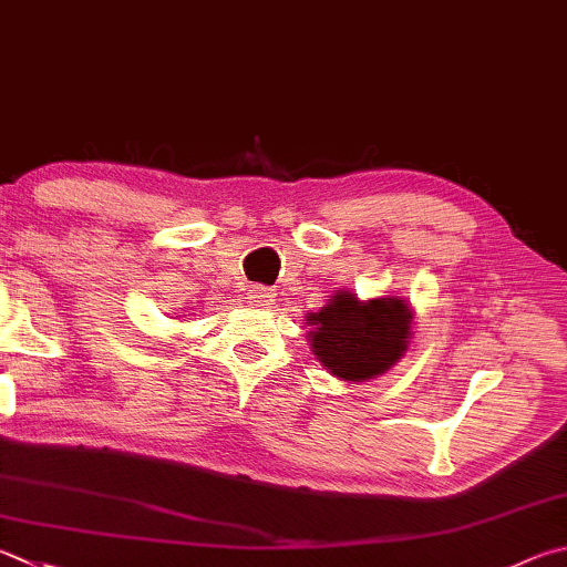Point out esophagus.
<instances>
[{
    "mask_svg": "<svg viewBox=\"0 0 567 567\" xmlns=\"http://www.w3.org/2000/svg\"><path fill=\"white\" fill-rule=\"evenodd\" d=\"M275 292L270 290V287H262V285H252L248 290V300L255 305V307H265L272 302Z\"/></svg>",
    "mask_w": 567,
    "mask_h": 567,
    "instance_id": "1",
    "label": "esophagus"
}]
</instances>
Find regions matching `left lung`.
<instances>
[{
	"instance_id": "left-lung-1",
	"label": "left lung",
	"mask_w": 567,
	"mask_h": 567,
	"mask_svg": "<svg viewBox=\"0 0 567 567\" xmlns=\"http://www.w3.org/2000/svg\"><path fill=\"white\" fill-rule=\"evenodd\" d=\"M310 352L342 382H369L386 374L409 352L414 307L404 297L359 300L352 290H334L322 310L305 317Z\"/></svg>"
}]
</instances>
